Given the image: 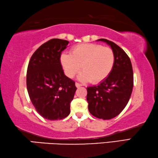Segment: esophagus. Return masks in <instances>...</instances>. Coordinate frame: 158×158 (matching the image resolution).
I'll return each instance as SVG.
<instances>
[{
    "label": "esophagus",
    "mask_w": 158,
    "mask_h": 158,
    "mask_svg": "<svg viewBox=\"0 0 158 158\" xmlns=\"http://www.w3.org/2000/svg\"><path fill=\"white\" fill-rule=\"evenodd\" d=\"M75 85H76L77 88H79V87L81 86V84H79V83H76V84H75Z\"/></svg>",
    "instance_id": "obj_1"
}]
</instances>
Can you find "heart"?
Returning a JSON list of instances; mask_svg holds the SVG:
<instances>
[{"label":"heart","instance_id":"heart-1","mask_svg":"<svg viewBox=\"0 0 158 158\" xmlns=\"http://www.w3.org/2000/svg\"><path fill=\"white\" fill-rule=\"evenodd\" d=\"M64 73L69 78L79 73L81 67L84 72L79 76L82 81L92 84L101 83L113 69L114 54L109 47L96 44H84L74 46L70 54L62 53L60 57Z\"/></svg>","mask_w":158,"mask_h":158}]
</instances>
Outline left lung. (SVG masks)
<instances>
[{
    "label": "left lung",
    "instance_id": "8db88e82",
    "mask_svg": "<svg viewBox=\"0 0 158 158\" xmlns=\"http://www.w3.org/2000/svg\"><path fill=\"white\" fill-rule=\"evenodd\" d=\"M106 42L114 52V63L108 77L99 84L87 88L89 110L99 119H110L117 116L128 103L134 86V74L129 56L121 48L109 40Z\"/></svg>",
    "mask_w": 158,
    "mask_h": 158
}]
</instances>
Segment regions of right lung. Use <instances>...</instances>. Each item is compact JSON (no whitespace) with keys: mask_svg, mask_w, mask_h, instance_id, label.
I'll list each match as a JSON object with an SVG mask.
<instances>
[{"mask_svg":"<svg viewBox=\"0 0 158 158\" xmlns=\"http://www.w3.org/2000/svg\"><path fill=\"white\" fill-rule=\"evenodd\" d=\"M69 41L52 39L42 44L30 59L27 87L38 113L48 120L62 119L70 113L77 87L65 76L60 57Z\"/></svg>","mask_w":158,"mask_h":158,"instance_id":"right-lung-1","label":"right lung"}]
</instances>
